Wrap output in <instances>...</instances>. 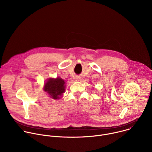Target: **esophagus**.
I'll use <instances>...</instances> for the list:
<instances>
[{"instance_id": "1", "label": "esophagus", "mask_w": 152, "mask_h": 152, "mask_svg": "<svg viewBox=\"0 0 152 152\" xmlns=\"http://www.w3.org/2000/svg\"><path fill=\"white\" fill-rule=\"evenodd\" d=\"M81 80V77L79 76H76V81H80Z\"/></svg>"}]
</instances>
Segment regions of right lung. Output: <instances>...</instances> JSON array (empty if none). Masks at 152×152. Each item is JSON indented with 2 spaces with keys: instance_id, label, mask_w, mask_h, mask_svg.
I'll return each instance as SVG.
<instances>
[{
  "instance_id": "right-lung-1",
  "label": "right lung",
  "mask_w": 152,
  "mask_h": 152,
  "mask_svg": "<svg viewBox=\"0 0 152 152\" xmlns=\"http://www.w3.org/2000/svg\"><path fill=\"white\" fill-rule=\"evenodd\" d=\"M65 82L60 77L49 79L45 85V91L53 99H58L65 91Z\"/></svg>"
}]
</instances>
